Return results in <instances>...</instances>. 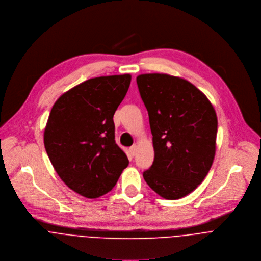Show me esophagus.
<instances>
[{"instance_id":"esophagus-1","label":"esophagus","mask_w":261,"mask_h":261,"mask_svg":"<svg viewBox=\"0 0 261 261\" xmlns=\"http://www.w3.org/2000/svg\"><path fill=\"white\" fill-rule=\"evenodd\" d=\"M137 151H138V146L137 145H133L130 148H129V153L132 156H135L137 154Z\"/></svg>"}]
</instances>
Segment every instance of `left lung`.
Here are the masks:
<instances>
[{
  "label": "left lung",
  "mask_w": 261,
  "mask_h": 261,
  "mask_svg": "<svg viewBox=\"0 0 261 261\" xmlns=\"http://www.w3.org/2000/svg\"><path fill=\"white\" fill-rule=\"evenodd\" d=\"M149 115L154 161L146 183L166 199L192 192L209 173L216 152L217 115L211 101L189 81L168 74L137 77Z\"/></svg>",
  "instance_id": "obj_1"
}]
</instances>
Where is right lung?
I'll list each match as a JSON object with an SVG mask.
<instances>
[{
    "mask_svg": "<svg viewBox=\"0 0 261 261\" xmlns=\"http://www.w3.org/2000/svg\"><path fill=\"white\" fill-rule=\"evenodd\" d=\"M129 74L88 79L63 93L44 130L48 158L63 182L87 198L109 192L128 166L115 143L113 116L124 98Z\"/></svg>",
    "mask_w": 261,
    "mask_h": 261,
    "instance_id": "right-lung-1",
    "label": "right lung"
}]
</instances>
